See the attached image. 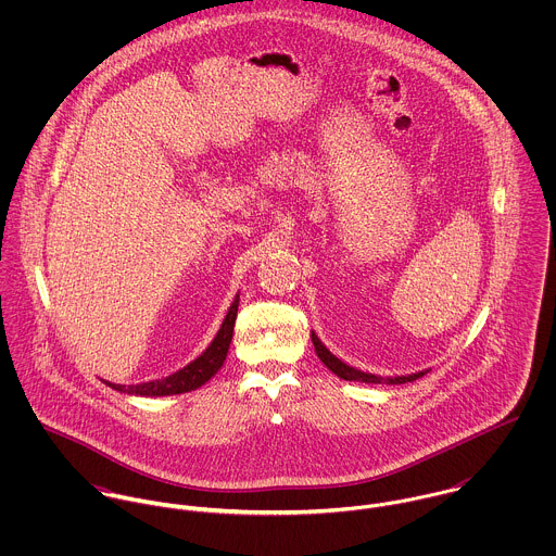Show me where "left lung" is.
Instances as JSON below:
<instances>
[{
	"instance_id": "obj_1",
	"label": "left lung",
	"mask_w": 556,
	"mask_h": 556,
	"mask_svg": "<svg viewBox=\"0 0 556 556\" xmlns=\"http://www.w3.org/2000/svg\"><path fill=\"white\" fill-rule=\"evenodd\" d=\"M313 338V344H315V351H317L318 359L340 379L344 381H359V383H386V386H402V383H410L419 377H424L428 370H419V372H410V375H400V377H379V375H372V372H364V370H357L349 364H344L342 359H338L318 338L317 333L313 331L311 333Z\"/></svg>"
}]
</instances>
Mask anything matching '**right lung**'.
Here are the masks:
<instances>
[{
  "mask_svg": "<svg viewBox=\"0 0 556 556\" xmlns=\"http://www.w3.org/2000/svg\"><path fill=\"white\" fill-rule=\"evenodd\" d=\"M239 293L227 313V317L223 320L218 333L214 336V340L210 342V346L197 357L192 359L188 366H184L181 370L156 379V381H148V383H139V386H119V383H111L104 381L111 390L128 394V396L159 397L175 396V394H186V392H194L201 386H205L225 364L229 346H231V338H233V327H236V318H238Z\"/></svg>",
  "mask_w": 556,
  "mask_h": 556,
  "instance_id": "obj_1",
  "label": "right lung"
}]
</instances>
